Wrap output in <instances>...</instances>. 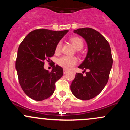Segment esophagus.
<instances>
[{
  "label": "esophagus",
  "instance_id": "esophagus-1",
  "mask_svg": "<svg viewBox=\"0 0 130 130\" xmlns=\"http://www.w3.org/2000/svg\"><path fill=\"white\" fill-rule=\"evenodd\" d=\"M67 72H68V70H67V69H65V68H64V69H63V73L66 74Z\"/></svg>",
  "mask_w": 130,
  "mask_h": 130
}]
</instances>
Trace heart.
I'll use <instances>...</instances> for the list:
<instances>
[{"label":"heart","mask_w":130,"mask_h":130,"mask_svg":"<svg viewBox=\"0 0 130 130\" xmlns=\"http://www.w3.org/2000/svg\"><path fill=\"white\" fill-rule=\"evenodd\" d=\"M70 40L77 50H79L83 48L84 42L81 38L78 37H73L70 38ZM61 49H62V41H59L56 46L55 53H60ZM77 62L78 60L76 57L63 56L58 59L57 64L65 69H71L76 65Z\"/></svg>","instance_id":"obj_1"}]
</instances>
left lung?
Wrapping results in <instances>:
<instances>
[{"label":"left lung","mask_w":130,"mask_h":130,"mask_svg":"<svg viewBox=\"0 0 130 130\" xmlns=\"http://www.w3.org/2000/svg\"><path fill=\"white\" fill-rule=\"evenodd\" d=\"M74 33L84 38L88 52L78 67L84 70L83 73H86V76L76 74L70 89L76 98L88 100L97 96L108 83L113 63L111 50L106 39L95 30L82 28L74 30Z\"/></svg>","instance_id":"8db88e82"}]
</instances>
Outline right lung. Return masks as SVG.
Instances as JSON below:
<instances>
[{
	"mask_svg": "<svg viewBox=\"0 0 130 130\" xmlns=\"http://www.w3.org/2000/svg\"><path fill=\"white\" fill-rule=\"evenodd\" d=\"M68 30L41 29L30 32L19 45L16 69L19 84L30 98L36 101L47 99L56 89L55 83L63 76V68L54 65L51 71L44 68L55 53L56 44Z\"/></svg>",
	"mask_w": 130,
	"mask_h": 130,
	"instance_id": "add662e5",
	"label": "right lung"
}]
</instances>
